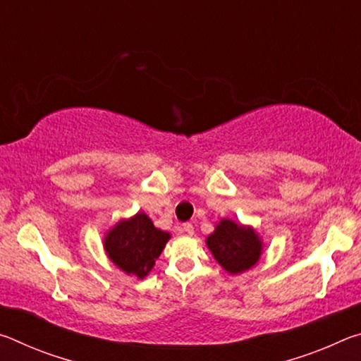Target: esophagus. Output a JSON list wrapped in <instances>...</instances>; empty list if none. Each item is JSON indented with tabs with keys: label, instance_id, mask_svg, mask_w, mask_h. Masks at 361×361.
I'll return each mask as SVG.
<instances>
[{
	"label": "esophagus",
	"instance_id": "obj_1",
	"mask_svg": "<svg viewBox=\"0 0 361 361\" xmlns=\"http://www.w3.org/2000/svg\"><path fill=\"white\" fill-rule=\"evenodd\" d=\"M183 231H185L186 234L192 235L194 234V226L191 223H185V224H183Z\"/></svg>",
	"mask_w": 361,
	"mask_h": 361
}]
</instances>
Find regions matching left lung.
I'll return each instance as SVG.
<instances>
[{
    "label": "left lung",
    "instance_id": "8db88e82",
    "mask_svg": "<svg viewBox=\"0 0 361 361\" xmlns=\"http://www.w3.org/2000/svg\"><path fill=\"white\" fill-rule=\"evenodd\" d=\"M213 258L231 276H239L258 264L264 250L261 235L253 226L221 218L205 239Z\"/></svg>",
    "mask_w": 361,
    "mask_h": 361
}]
</instances>
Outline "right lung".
<instances>
[{
  "mask_svg": "<svg viewBox=\"0 0 361 361\" xmlns=\"http://www.w3.org/2000/svg\"><path fill=\"white\" fill-rule=\"evenodd\" d=\"M170 237V232L156 228L146 213L138 212L121 218L105 232L103 248L116 267L142 280L154 267Z\"/></svg>",
  "mask_w": 361,
  "mask_h": 361,
  "instance_id": "add662e5",
  "label": "right lung"
}]
</instances>
